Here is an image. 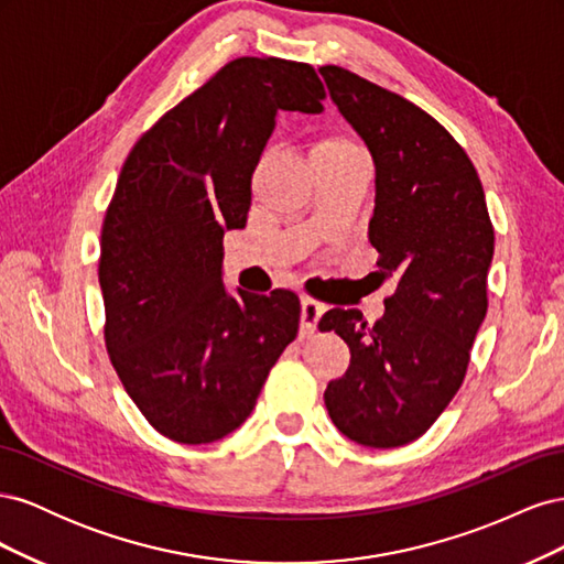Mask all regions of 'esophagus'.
<instances>
[{"mask_svg": "<svg viewBox=\"0 0 564 564\" xmlns=\"http://www.w3.org/2000/svg\"><path fill=\"white\" fill-rule=\"evenodd\" d=\"M327 311V305L311 299V296H303L301 299V334L303 336H313L317 329V322L319 317Z\"/></svg>", "mask_w": 564, "mask_h": 564, "instance_id": "esophagus-1", "label": "esophagus"}]
</instances>
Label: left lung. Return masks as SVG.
I'll list each match as a JSON object with an SVG mask.
<instances>
[{"label":"left lung","instance_id":"8db88e82","mask_svg":"<svg viewBox=\"0 0 564 564\" xmlns=\"http://www.w3.org/2000/svg\"><path fill=\"white\" fill-rule=\"evenodd\" d=\"M319 75L377 166L369 242L383 275H398L386 315L334 308L319 319L350 348L324 404L357 445L402 447L421 437L464 383L487 315L494 228L473 162L437 119L346 67Z\"/></svg>","mask_w":564,"mask_h":564}]
</instances>
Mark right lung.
I'll return each mask as SVG.
<instances>
[{
	"label": "right lung",
	"instance_id": "1",
	"mask_svg": "<svg viewBox=\"0 0 564 564\" xmlns=\"http://www.w3.org/2000/svg\"><path fill=\"white\" fill-rule=\"evenodd\" d=\"M322 100L308 63L235 58L135 141L117 178L98 261L106 348L148 423L181 445L240 429L296 338L294 292L235 299L220 265L278 110L319 115Z\"/></svg>",
	"mask_w": 564,
	"mask_h": 564
}]
</instances>
